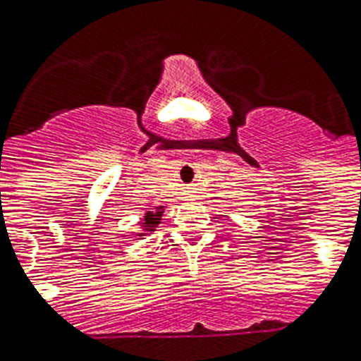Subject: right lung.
Here are the masks:
<instances>
[{"label": "right lung", "instance_id": "add662e5", "mask_svg": "<svg viewBox=\"0 0 361 361\" xmlns=\"http://www.w3.org/2000/svg\"><path fill=\"white\" fill-rule=\"evenodd\" d=\"M161 215H164V205H159V207H156L154 211H148L145 215V219H142V222H140L142 232H139L137 235H146L150 234V232H154V228H158L159 221H161Z\"/></svg>", "mask_w": 361, "mask_h": 361}]
</instances>
